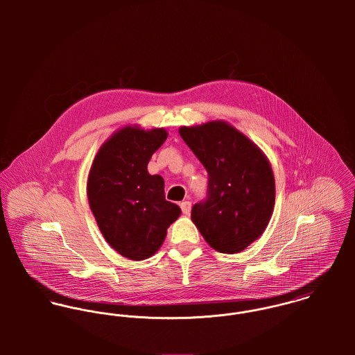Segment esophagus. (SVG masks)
Here are the masks:
<instances>
[{
  "mask_svg": "<svg viewBox=\"0 0 355 355\" xmlns=\"http://www.w3.org/2000/svg\"><path fill=\"white\" fill-rule=\"evenodd\" d=\"M180 207H182V211L184 214H190V211H191V202L184 201V202L180 203Z\"/></svg>",
  "mask_w": 355,
  "mask_h": 355,
  "instance_id": "obj_1",
  "label": "esophagus"
}]
</instances>
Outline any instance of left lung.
<instances>
[{
    "mask_svg": "<svg viewBox=\"0 0 355 355\" xmlns=\"http://www.w3.org/2000/svg\"><path fill=\"white\" fill-rule=\"evenodd\" d=\"M179 134L207 171V198L191 220L210 248L243 252L265 231L275 206V176L262 150L223 120L180 127Z\"/></svg>",
    "mask_w": 355,
    "mask_h": 355,
    "instance_id": "1",
    "label": "left lung"
}]
</instances>
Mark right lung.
<instances>
[{"label":"right lung","instance_id":"add662e5","mask_svg":"<svg viewBox=\"0 0 355 355\" xmlns=\"http://www.w3.org/2000/svg\"><path fill=\"white\" fill-rule=\"evenodd\" d=\"M166 137L164 128L123 127L100 148L89 173L87 198L103 238L134 261L152 257L182 213L165 200L164 179L148 172Z\"/></svg>","mask_w":355,"mask_h":355}]
</instances>
